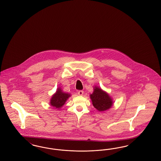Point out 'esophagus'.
Segmentation results:
<instances>
[{"instance_id": "obj_1", "label": "esophagus", "mask_w": 161, "mask_h": 161, "mask_svg": "<svg viewBox=\"0 0 161 161\" xmlns=\"http://www.w3.org/2000/svg\"><path fill=\"white\" fill-rule=\"evenodd\" d=\"M83 93H84V92L83 90H80L78 92V94L80 96H83Z\"/></svg>"}]
</instances>
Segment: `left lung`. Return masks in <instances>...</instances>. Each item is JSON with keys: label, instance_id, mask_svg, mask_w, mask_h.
Listing matches in <instances>:
<instances>
[{"label": "left lung", "instance_id": "obj_1", "mask_svg": "<svg viewBox=\"0 0 161 161\" xmlns=\"http://www.w3.org/2000/svg\"><path fill=\"white\" fill-rule=\"evenodd\" d=\"M93 92L90 95L93 106L99 112L108 110L113 105V98L108 93L100 87L94 86Z\"/></svg>", "mask_w": 161, "mask_h": 161}]
</instances>
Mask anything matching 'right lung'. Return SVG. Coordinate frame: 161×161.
I'll use <instances>...</instances> for the list:
<instances>
[{
	"label": "right lung",
	"instance_id": "1",
	"mask_svg": "<svg viewBox=\"0 0 161 161\" xmlns=\"http://www.w3.org/2000/svg\"><path fill=\"white\" fill-rule=\"evenodd\" d=\"M71 96V94L64 92L61 87H58L57 89L56 92L51 97L49 103L50 105L55 108L59 109L63 106Z\"/></svg>",
	"mask_w": 161,
	"mask_h": 161
}]
</instances>
